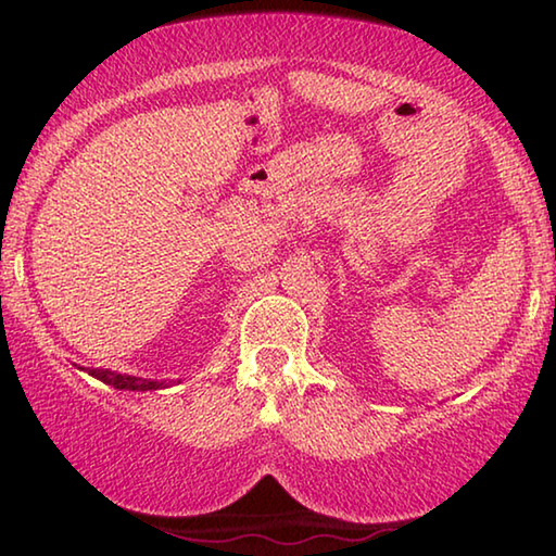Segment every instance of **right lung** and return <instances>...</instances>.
<instances>
[{"mask_svg":"<svg viewBox=\"0 0 556 556\" xmlns=\"http://www.w3.org/2000/svg\"><path fill=\"white\" fill-rule=\"evenodd\" d=\"M92 378L102 380L105 384H112V388L117 390H159L164 388V382H152V380H142V378H135V375H119V372H112V370H98V368H90L88 370Z\"/></svg>","mask_w":556,"mask_h":556,"instance_id":"add662e5","label":"right lung"}]
</instances>
